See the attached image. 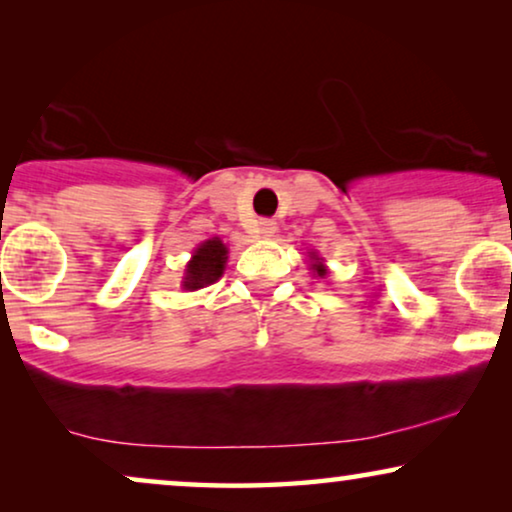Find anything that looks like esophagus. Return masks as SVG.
Returning <instances> with one entry per match:
<instances>
[{
	"label": "esophagus",
	"mask_w": 512,
	"mask_h": 512,
	"mask_svg": "<svg viewBox=\"0 0 512 512\" xmlns=\"http://www.w3.org/2000/svg\"><path fill=\"white\" fill-rule=\"evenodd\" d=\"M275 230H277V221H272V219L258 221V235L261 237H272L275 235Z\"/></svg>",
	"instance_id": "obj_1"
}]
</instances>
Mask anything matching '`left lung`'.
I'll return each instance as SVG.
<instances>
[{"mask_svg":"<svg viewBox=\"0 0 512 512\" xmlns=\"http://www.w3.org/2000/svg\"><path fill=\"white\" fill-rule=\"evenodd\" d=\"M310 270H312L317 277H326L324 258H319L317 251H310Z\"/></svg>","mask_w":512,"mask_h":512,"instance_id":"1","label":"left lung"}]
</instances>
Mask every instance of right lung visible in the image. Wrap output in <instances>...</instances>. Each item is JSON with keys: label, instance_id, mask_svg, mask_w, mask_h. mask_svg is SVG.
Here are the masks:
<instances>
[{"label": "right lung", "instance_id": "add662e5", "mask_svg": "<svg viewBox=\"0 0 512 512\" xmlns=\"http://www.w3.org/2000/svg\"><path fill=\"white\" fill-rule=\"evenodd\" d=\"M228 261V247L223 244L219 237H212V240L202 242L198 249L193 251V258L186 265L184 272V286L186 291H198L205 289V286L214 284L216 279L223 275Z\"/></svg>", "mask_w": 512, "mask_h": 512}]
</instances>
